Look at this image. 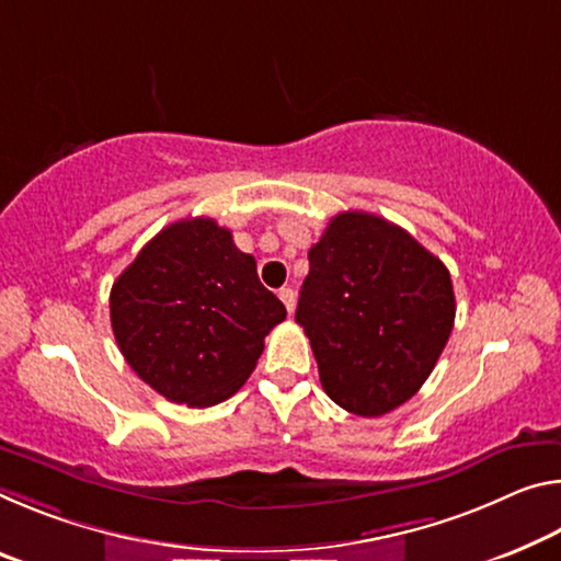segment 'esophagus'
<instances>
[{"mask_svg": "<svg viewBox=\"0 0 561 561\" xmlns=\"http://www.w3.org/2000/svg\"><path fill=\"white\" fill-rule=\"evenodd\" d=\"M279 299L284 301V307H287V312H289V314H295V307H297V295H295V289L282 287V289H279Z\"/></svg>", "mask_w": 561, "mask_h": 561, "instance_id": "obj_1", "label": "esophagus"}]
</instances>
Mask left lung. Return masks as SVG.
<instances>
[{"mask_svg":"<svg viewBox=\"0 0 561 561\" xmlns=\"http://www.w3.org/2000/svg\"><path fill=\"white\" fill-rule=\"evenodd\" d=\"M455 312L439 256L392 221L342 211L309 249L295 319L329 399L357 416H381L420 392Z\"/></svg>","mask_w":561,"mask_h":561,"instance_id":"1","label":"left lung"}]
</instances>
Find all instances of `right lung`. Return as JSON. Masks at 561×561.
Instances as JSON below:
<instances>
[{
    "label": "right lung",
    "instance_id": "obj_1",
    "mask_svg": "<svg viewBox=\"0 0 561 561\" xmlns=\"http://www.w3.org/2000/svg\"><path fill=\"white\" fill-rule=\"evenodd\" d=\"M112 332L141 381L186 407L232 397L287 309L252 254L209 217L182 219L141 247L112 284Z\"/></svg>",
    "mask_w": 561,
    "mask_h": 561
}]
</instances>
